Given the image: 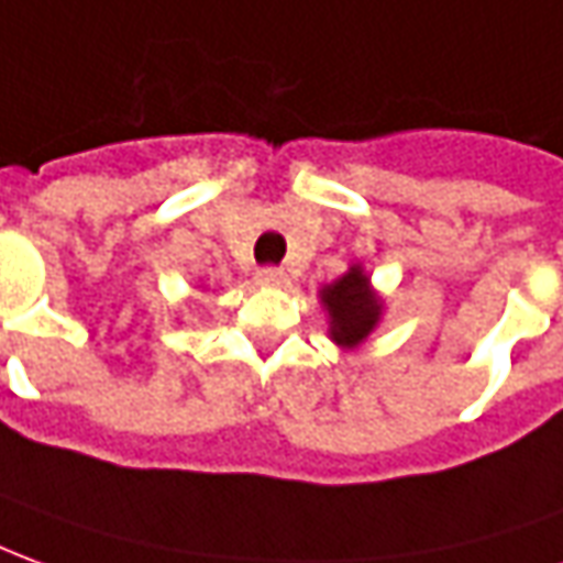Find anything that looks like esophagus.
I'll return each instance as SVG.
<instances>
[{
	"label": "esophagus",
	"mask_w": 563,
	"mask_h": 563,
	"mask_svg": "<svg viewBox=\"0 0 563 563\" xmlns=\"http://www.w3.org/2000/svg\"><path fill=\"white\" fill-rule=\"evenodd\" d=\"M257 285H263V288H285L288 285V273L278 269V266H263L257 273Z\"/></svg>",
	"instance_id": "obj_1"
}]
</instances>
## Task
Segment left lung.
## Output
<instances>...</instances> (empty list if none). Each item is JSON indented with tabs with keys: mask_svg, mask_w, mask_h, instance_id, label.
I'll list each match as a JSON object with an SVG mask.
<instances>
[{
	"mask_svg": "<svg viewBox=\"0 0 563 563\" xmlns=\"http://www.w3.org/2000/svg\"><path fill=\"white\" fill-rule=\"evenodd\" d=\"M321 300L331 312V336L340 346H355L374 331L379 319V303L367 290V275L352 266L340 282L321 290Z\"/></svg>",
	"mask_w": 563,
	"mask_h": 563,
	"instance_id": "left-lung-1",
	"label": "left lung"
}]
</instances>
